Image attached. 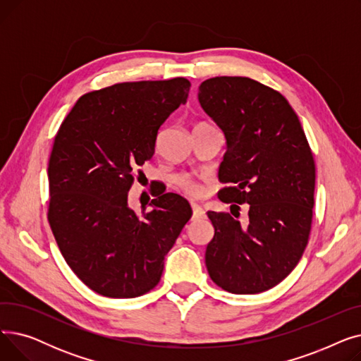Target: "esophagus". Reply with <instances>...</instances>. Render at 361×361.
<instances>
[{
	"label": "esophagus",
	"mask_w": 361,
	"mask_h": 361,
	"mask_svg": "<svg viewBox=\"0 0 361 361\" xmlns=\"http://www.w3.org/2000/svg\"><path fill=\"white\" fill-rule=\"evenodd\" d=\"M192 209H193V216H192L193 221H197V219H203V218H204V211H203L202 206H199V204H196V203H192Z\"/></svg>",
	"instance_id": "1"
}]
</instances>
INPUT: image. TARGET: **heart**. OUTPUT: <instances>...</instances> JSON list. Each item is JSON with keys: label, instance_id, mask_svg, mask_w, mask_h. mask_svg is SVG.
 I'll return each instance as SVG.
<instances>
[{"label": "heart", "instance_id": "b5f03b06", "mask_svg": "<svg viewBox=\"0 0 361 361\" xmlns=\"http://www.w3.org/2000/svg\"><path fill=\"white\" fill-rule=\"evenodd\" d=\"M200 124H203V123H200ZM200 124H196V126H200ZM177 184L183 188V190H184L187 195H190V196H199V195L202 193L200 184L196 183L193 178L187 177V176L178 177V178H177Z\"/></svg>", "mask_w": 361, "mask_h": 361}]
</instances>
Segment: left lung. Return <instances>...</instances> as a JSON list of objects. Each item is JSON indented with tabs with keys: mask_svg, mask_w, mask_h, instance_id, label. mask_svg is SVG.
I'll return each mask as SVG.
<instances>
[{
	"mask_svg": "<svg viewBox=\"0 0 361 361\" xmlns=\"http://www.w3.org/2000/svg\"><path fill=\"white\" fill-rule=\"evenodd\" d=\"M197 98L225 137L218 176L231 185L219 199L249 203L247 226L230 214L207 212L215 228L204 253L207 272L228 293H263L291 274L307 245L313 155L297 114L268 86L222 75L204 80Z\"/></svg>",
	"mask_w": 361,
	"mask_h": 361,
	"instance_id": "obj_1",
	"label": "left lung"
}]
</instances>
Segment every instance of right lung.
Returning <instances> with one entry per match:
<instances>
[{
  "label": "right lung",
  "mask_w": 361,
  "mask_h": 361,
  "mask_svg": "<svg viewBox=\"0 0 361 361\" xmlns=\"http://www.w3.org/2000/svg\"><path fill=\"white\" fill-rule=\"evenodd\" d=\"M188 90L184 78L94 90L56 133L48 221L67 264L94 293L133 298L155 288L166 253L192 218L190 204L176 193L155 195L142 216L128 206L133 171L154 157L159 127L187 102Z\"/></svg>",
  "instance_id": "right-lung-1"
}]
</instances>
